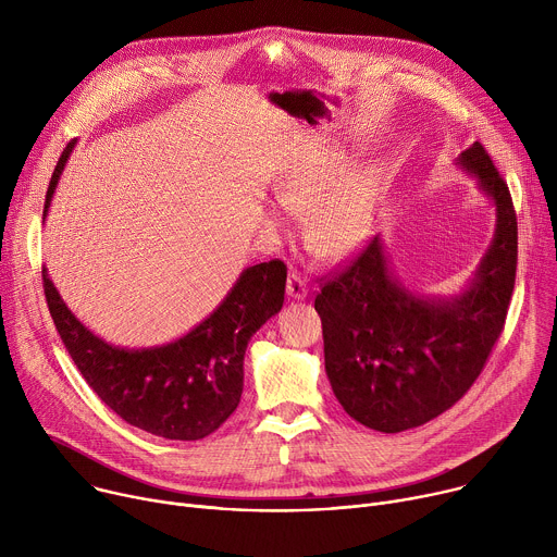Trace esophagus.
Segmentation results:
<instances>
[{
    "label": "esophagus",
    "instance_id": "esophagus-1",
    "mask_svg": "<svg viewBox=\"0 0 557 557\" xmlns=\"http://www.w3.org/2000/svg\"><path fill=\"white\" fill-rule=\"evenodd\" d=\"M286 293H288V297H293V299H304V297L308 295V282L304 280L301 273H297V271H290V273H288Z\"/></svg>",
    "mask_w": 557,
    "mask_h": 557
}]
</instances>
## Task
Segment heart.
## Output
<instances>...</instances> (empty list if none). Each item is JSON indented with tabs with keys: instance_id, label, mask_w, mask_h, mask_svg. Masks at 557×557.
I'll return each instance as SVG.
<instances>
[{
	"instance_id": "heart-1",
	"label": "heart",
	"mask_w": 557,
	"mask_h": 557,
	"mask_svg": "<svg viewBox=\"0 0 557 557\" xmlns=\"http://www.w3.org/2000/svg\"><path fill=\"white\" fill-rule=\"evenodd\" d=\"M342 174V158L322 153L275 189V200L288 213L308 207L304 240L322 256H346L366 243L381 196V176L374 168L357 170L339 183ZM271 224L282 228L277 215Z\"/></svg>"
}]
</instances>
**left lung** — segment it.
<instances>
[{
	"label": "left lung",
	"instance_id": "left-lung-1",
	"mask_svg": "<svg viewBox=\"0 0 557 557\" xmlns=\"http://www.w3.org/2000/svg\"><path fill=\"white\" fill-rule=\"evenodd\" d=\"M456 165L496 205L494 240L460 295L410 293L392 275L374 235L314 297L337 401L376 432L412 430L449 410L483 372L505 326L518 264L511 194L479 140Z\"/></svg>",
	"mask_w": 557,
	"mask_h": 557
}]
</instances>
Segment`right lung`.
I'll list each match as a JSON object with an SVG mask.
<instances>
[{
	"label": "right lung",
	"mask_w": 557,
	"mask_h": 557,
	"mask_svg": "<svg viewBox=\"0 0 557 557\" xmlns=\"http://www.w3.org/2000/svg\"><path fill=\"white\" fill-rule=\"evenodd\" d=\"M70 143L52 172L44 215L65 168ZM44 293L57 333L99 399L125 423L170 441H200L240 404L245 352L251 337L282 310L286 267L280 260L249 267L222 304L181 339L156 348H119L76 320L48 269Z\"/></svg>",
	"instance_id": "right-lung-1"
}]
</instances>
